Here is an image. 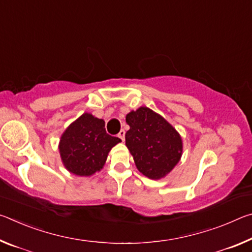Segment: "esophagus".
I'll use <instances>...</instances> for the list:
<instances>
[{"label":"esophagus","instance_id":"1","mask_svg":"<svg viewBox=\"0 0 252 252\" xmlns=\"http://www.w3.org/2000/svg\"><path fill=\"white\" fill-rule=\"evenodd\" d=\"M125 135H126V131L123 129L120 132H119V134H118L119 138H120L123 142H125Z\"/></svg>","mask_w":252,"mask_h":252}]
</instances>
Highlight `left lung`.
Returning a JSON list of instances; mask_svg holds the SVG:
<instances>
[{"label":"left lung","mask_w":252,"mask_h":252,"mask_svg":"<svg viewBox=\"0 0 252 252\" xmlns=\"http://www.w3.org/2000/svg\"><path fill=\"white\" fill-rule=\"evenodd\" d=\"M126 121L130 126L126 146L139 171L153 180L167 176L182 156V139L178 131L147 106L131 111Z\"/></svg>","instance_id":"obj_1"}]
</instances>
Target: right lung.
<instances>
[{
	"label": "right lung",
	"instance_id": "right-lung-1",
	"mask_svg": "<svg viewBox=\"0 0 252 252\" xmlns=\"http://www.w3.org/2000/svg\"><path fill=\"white\" fill-rule=\"evenodd\" d=\"M119 142L121 139L106 133L104 120L83 113L63 132L59 151L67 171L89 177L103 168L110 150Z\"/></svg>",
	"mask_w": 252,
	"mask_h": 252
}]
</instances>
